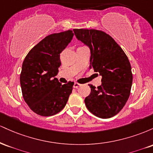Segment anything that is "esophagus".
<instances>
[{
	"label": "esophagus",
	"instance_id": "esophagus-1",
	"mask_svg": "<svg viewBox=\"0 0 153 153\" xmlns=\"http://www.w3.org/2000/svg\"><path fill=\"white\" fill-rule=\"evenodd\" d=\"M80 85H80V84L78 83V82H75L74 85H73V88H78L80 87Z\"/></svg>",
	"mask_w": 153,
	"mask_h": 153
}]
</instances>
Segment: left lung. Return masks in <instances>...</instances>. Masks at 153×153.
<instances>
[{"mask_svg":"<svg viewBox=\"0 0 153 153\" xmlns=\"http://www.w3.org/2000/svg\"><path fill=\"white\" fill-rule=\"evenodd\" d=\"M78 40L91 51L90 65L102 76L101 85L91 87L85 99L87 108L95 116L108 119L119 113L127 103L132 84L130 63L111 36L96 29H73Z\"/></svg>","mask_w":153,"mask_h":153,"instance_id":"1","label":"left lung"}]
</instances>
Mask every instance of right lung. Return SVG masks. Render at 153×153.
<instances>
[{"instance_id":"obj_1","label":"right lung","mask_w":153,"mask_h":153,"mask_svg":"<svg viewBox=\"0 0 153 153\" xmlns=\"http://www.w3.org/2000/svg\"><path fill=\"white\" fill-rule=\"evenodd\" d=\"M73 36L72 30L49 35L28 53L23 62L20 83L25 102L43 117L57 114L65 106L74 82L62 84L55 78L61 65L59 54Z\"/></svg>"}]
</instances>
